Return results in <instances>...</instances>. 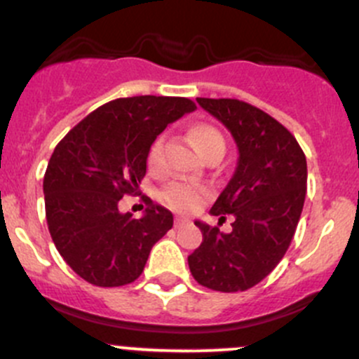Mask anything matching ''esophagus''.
<instances>
[{"label": "esophagus", "instance_id": "1", "mask_svg": "<svg viewBox=\"0 0 359 359\" xmlns=\"http://www.w3.org/2000/svg\"><path fill=\"white\" fill-rule=\"evenodd\" d=\"M187 224H189V220H187V218H180V217H175V220H173V225H175V229L186 227Z\"/></svg>", "mask_w": 359, "mask_h": 359}]
</instances>
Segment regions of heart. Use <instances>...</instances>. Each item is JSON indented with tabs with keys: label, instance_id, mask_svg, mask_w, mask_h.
I'll use <instances>...</instances> for the list:
<instances>
[{
	"label": "heart",
	"instance_id": "heart-1",
	"mask_svg": "<svg viewBox=\"0 0 359 359\" xmlns=\"http://www.w3.org/2000/svg\"><path fill=\"white\" fill-rule=\"evenodd\" d=\"M189 139L194 149L203 158H206L211 153L225 149L224 135L220 134L217 127L210 126V123H196V126H192L189 130ZM161 146H163L161 137L151 144L148 153V167L151 170H158V167H160ZM208 198V187L187 182H173L161 192V199H163L165 205L168 208L179 211V213H191V211L198 210L205 203V199Z\"/></svg>",
	"mask_w": 359,
	"mask_h": 359
}]
</instances>
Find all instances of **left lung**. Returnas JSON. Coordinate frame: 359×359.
Returning <instances> with one entry per match:
<instances>
[{"label":"left lung","mask_w":359,"mask_h":359,"mask_svg":"<svg viewBox=\"0 0 359 359\" xmlns=\"http://www.w3.org/2000/svg\"><path fill=\"white\" fill-rule=\"evenodd\" d=\"M220 120L239 149L236 172L210 213L232 215L229 233L194 222L201 246L187 258L192 277L220 292L262 282L290 246L306 196V156L296 137L259 108L239 100L196 97Z\"/></svg>","instance_id":"1"}]
</instances>
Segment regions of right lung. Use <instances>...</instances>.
Instances as JSON below:
<instances>
[{"mask_svg": "<svg viewBox=\"0 0 359 359\" xmlns=\"http://www.w3.org/2000/svg\"><path fill=\"white\" fill-rule=\"evenodd\" d=\"M194 110L187 97H118L89 113L53 151L43 182L48 229L67 265L86 282H134L151 248L172 229L173 215L149 198L139 220L120 213L118 203L137 194L156 135Z\"/></svg>", "mask_w": 359, "mask_h": 359, "instance_id": "1", "label": "right lung"}]
</instances>
